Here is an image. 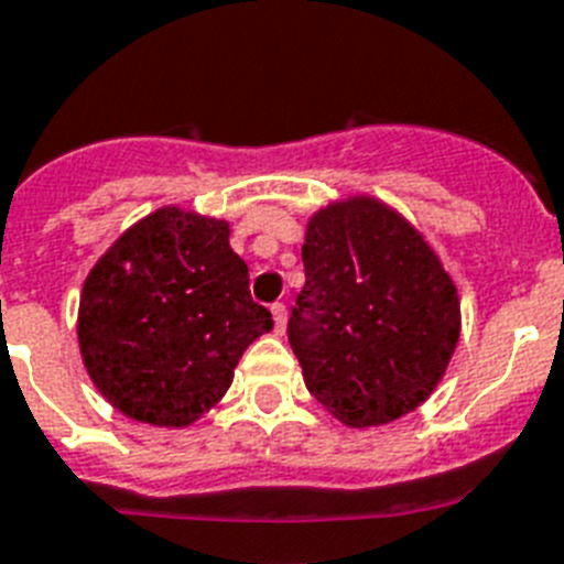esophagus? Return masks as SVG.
Returning a JSON list of instances; mask_svg holds the SVG:
<instances>
[{
  "instance_id": "1",
  "label": "esophagus",
  "mask_w": 564,
  "mask_h": 564,
  "mask_svg": "<svg viewBox=\"0 0 564 564\" xmlns=\"http://www.w3.org/2000/svg\"><path fill=\"white\" fill-rule=\"evenodd\" d=\"M272 318H274V329L278 333H283V326H286V304H272Z\"/></svg>"
}]
</instances>
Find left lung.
I'll return each instance as SVG.
<instances>
[{
  "instance_id": "left-lung-1",
  "label": "left lung",
  "mask_w": 564,
  "mask_h": 564,
  "mask_svg": "<svg viewBox=\"0 0 564 564\" xmlns=\"http://www.w3.org/2000/svg\"><path fill=\"white\" fill-rule=\"evenodd\" d=\"M306 283L286 335L306 390L349 427L401 419L442 381L458 340V295L424 238L372 197L312 217Z\"/></svg>"
}]
</instances>
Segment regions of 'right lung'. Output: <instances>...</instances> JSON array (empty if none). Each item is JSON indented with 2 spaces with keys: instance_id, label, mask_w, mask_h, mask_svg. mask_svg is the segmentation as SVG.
<instances>
[{
  "instance_id": "right-lung-1",
  "label": "right lung",
  "mask_w": 564,
  "mask_h": 564,
  "mask_svg": "<svg viewBox=\"0 0 564 564\" xmlns=\"http://www.w3.org/2000/svg\"><path fill=\"white\" fill-rule=\"evenodd\" d=\"M272 329L249 295L229 224L160 209L91 269L79 352L97 390L129 419L186 427L224 399L243 349Z\"/></svg>"
}]
</instances>
